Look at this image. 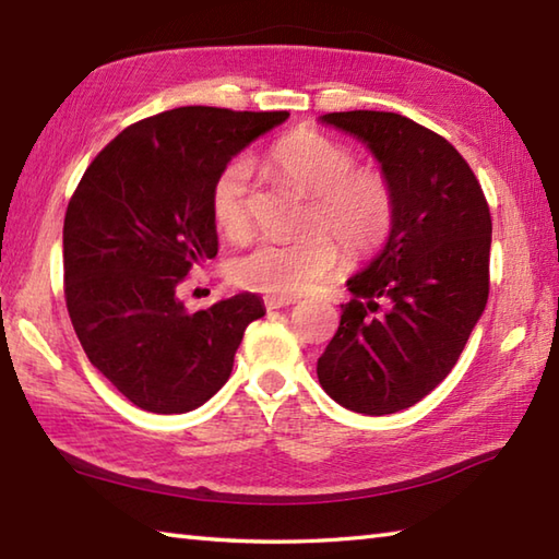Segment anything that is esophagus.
Here are the masks:
<instances>
[{
    "label": "esophagus",
    "instance_id": "1",
    "mask_svg": "<svg viewBox=\"0 0 559 559\" xmlns=\"http://www.w3.org/2000/svg\"><path fill=\"white\" fill-rule=\"evenodd\" d=\"M266 308L269 310H278V308H286V306H293V302H296V298H278V296H269L266 300Z\"/></svg>",
    "mask_w": 559,
    "mask_h": 559
}]
</instances>
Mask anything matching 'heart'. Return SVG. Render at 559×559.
<instances>
[{"mask_svg":"<svg viewBox=\"0 0 559 559\" xmlns=\"http://www.w3.org/2000/svg\"><path fill=\"white\" fill-rule=\"evenodd\" d=\"M266 168L281 186L306 195L296 239H259L231 261L239 286L269 296H302L330 276L342 253L349 259L377 251L393 225V188L379 168L354 166L349 146L312 129L290 131L266 148ZM251 166L235 158L219 170L210 192L215 225L241 239L251 225Z\"/></svg>","mask_w":559,"mask_h":559,"instance_id":"b5f03b06","label":"heart"}]
</instances>
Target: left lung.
<instances>
[{
    "instance_id": "1",
    "label": "left lung",
    "mask_w": 559,
    "mask_h": 559,
    "mask_svg": "<svg viewBox=\"0 0 559 559\" xmlns=\"http://www.w3.org/2000/svg\"><path fill=\"white\" fill-rule=\"evenodd\" d=\"M320 119L371 148L395 212L379 257L347 281L352 300L318 379L354 413H399L448 377L486 308L489 205L460 151L413 119L371 109Z\"/></svg>"
}]
</instances>
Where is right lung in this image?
Instances as JSON below:
<instances>
[{"mask_svg":"<svg viewBox=\"0 0 559 559\" xmlns=\"http://www.w3.org/2000/svg\"><path fill=\"white\" fill-rule=\"evenodd\" d=\"M288 111L178 107L99 151L66 210L63 288L87 359L148 413H188L227 383L257 293L188 312L178 286L217 257L210 192L231 156Z\"/></svg>","mask_w":559,"mask_h":559,"instance_id":"1","label":"right lung"}]
</instances>
